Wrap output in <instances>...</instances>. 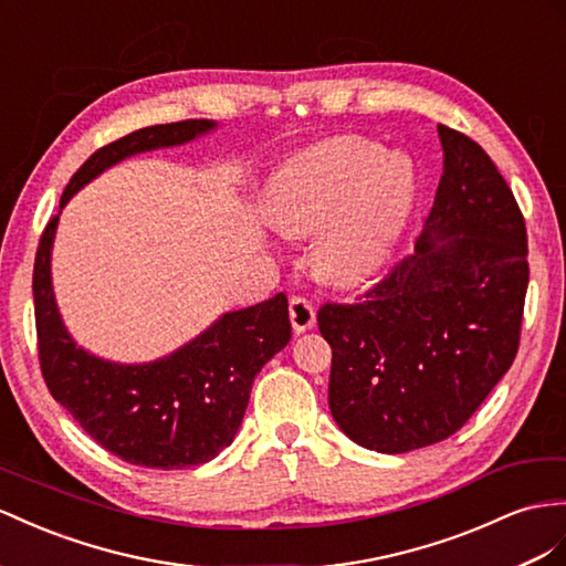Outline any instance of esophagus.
Here are the masks:
<instances>
[{
	"label": "esophagus",
	"instance_id": "1",
	"mask_svg": "<svg viewBox=\"0 0 566 566\" xmlns=\"http://www.w3.org/2000/svg\"><path fill=\"white\" fill-rule=\"evenodd\" d=\"M289 317L296 332H306L315 325V308L306 296H294L289 301Z\"/></svg>",
	"mask_w": 566,
	"mask_h": 566
}]
</instances>
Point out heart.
Returning a JSON list of instances; mask_svg holds the SVG:
<instances>
[{"instance_id":"1","label":"heart","mask_w":566,"mask_h":566,"mask_svg":"<svg viewBox=\"0 0 566 566\" xmlns=\"http://www.w3.org/2000/svg\"><path fill=\"white\" fill-rule=\"evenodd\" d=\"M413 200L411 167L360 138H335L289 165L268 202L284 237L321 229L315 260L332 280H360L397 243Z\"/></svg>"}]
</instances>
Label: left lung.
<instances>
[{
    "mask_svg": "<svg viewBox=\"0 0 566 566\" xmlns=\"http://www.w3.org/2000/svg\"><path fill=\"white\" fill-rule=\"evenodd\" d=\"M442 179L416 253L354 303H323L329 411L356 444L447 440L514 364L528 289L526 222L488 153L438 126Z\"/></svg>",
    "mask_w": 566,
    "mask_h": 566,
    "instance_id": "left-lung-1",
    "label": "left lung"
}]
</instances>
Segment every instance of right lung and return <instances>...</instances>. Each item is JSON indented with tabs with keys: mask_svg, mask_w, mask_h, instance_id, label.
<instances>
[{
	"mask_svg": "<svg viewBox=\"0 0 566 566\" xmlns=\"http://www.w3.org/2000/svg\"><path fill=\"white\" fill-rule=\"evenodd\" d=\"M208 119L145 126L95 150L64 188L60 208L107 167L212 132ZM60 214L40 237L33 298L40 370L50 395L107 452L134 467L186 469L231 444L249 407L255 375L292 339L284 294L224 313L193 342L153 364H112L66 332L52 292V241Z\"/></svg>",
	"mask_w": 566,
	"mask_h": 566,
	"instance_id": "obj_1",
	"label": "right lung"
}]
</instances>
